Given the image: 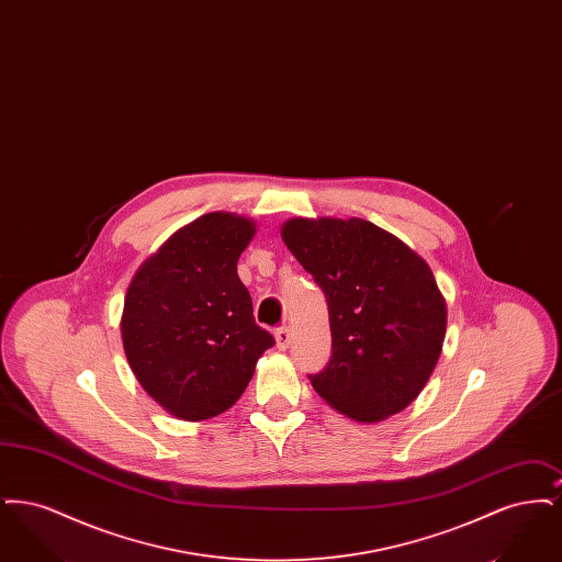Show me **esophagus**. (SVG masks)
<instances>
[{"mask_svg": "<svg viewBox=\"0 0 562 562\" xmlns=\"http://www.w3.org/2000/svg\"><path fill=\"white\" fill-rule=\"evenodd\" d=\"M276 341H278V348H289V346H291V328H289V326H280V328L276 330Z\"/></svg>", "mask_w": 562, "mask_h": 562, "instance_id": "obj_1", "label": "esophagus"}]
</instances>
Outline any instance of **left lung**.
<instances>
[{
    "label": "left lung",
    "mask_w": 562,
    "mask_h": 562,
    "mask_svg": "<svg viewBox=\"0 0 562 562\" xmlns=\"http://www.w3.org/2000/svg\"><path fill=\"white\" fill-rule=\"evenodd\" d=\"M282 240L328 305L333 351L307 374L314 390L362 424L401 413L428 383L447 330L428 263L364 218H291Z\"/></svg>",
    "instance_id": "8db88e82"
}]
</instances>
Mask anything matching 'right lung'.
I'll return each instance as SVG.
<instances>
[{
	"label": "right lung",
	"instance_id": "add662e5",
	"mask_svg": "<svg viewBox=\"0 0 562 562\" xmlns=\"http://www.w3.org/2000/svg\"><path fill=\"white\" fill-rule=\"evenodd\" d=\"M255 223L209 213L164 241L124 299V351L145 392L179 419L202 422L240 398L276 341L238 278Z\"/></svg>",
	"mask_w": 562,
	"mask_h": 562
}]
</instances>
